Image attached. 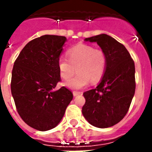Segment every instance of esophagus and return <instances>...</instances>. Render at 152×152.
<instances>
[{
    "instance_id": "obj_1",
    "label": "esophagus",
    "mask_w": 152,
    "mask_h": 152,
    "mask_svg": "<svg viewBox=\"0 0 152 152\" xmlns=\"http://www.w3.org/2000/svg\"><path fill=\"white\" fill-rule=\"evenodd\" d=\"M72 94H73V96H75V97H76V96H77V95H80L81 92H80V91H73V92H72Z\"/></svg>"
}]
</instances>
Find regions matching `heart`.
Segmentation results:
<instances>
[{"label":"heart","instance_id":"heart-1","mask_svg":"<svg viewBox=\"0 0 152 152\" xmlns=\"http://www.w3.org/2000/svg\"><path fill=\"white\" fill-rule=\"evenodd\" d=\"M69 59L60 57L58 69L64 80H69L76 71L78 74L66 81L64 85L71 89H80L89 82L95 83L103 76L106 71V55L100 49H95L87 44H78L69 49L67 52Z\"/></svg>","mask_w":152,"mask_h":152}]
</instances>
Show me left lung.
<instances>
[{
	"label": "left lung",
	"mask_w": 152,
	"mask_h": 152,
	"mask_svg": "<svg viewBox=\"0 0 152 152\" xmlns=\"http://www.w3.org/2000/svg\"><path fill=\"white\" fill-rule=\"evenodd\" d=\"M84 40L97 42L107 63L99 85L83 93L86 102L82 113L93 126L111 127L126 115L134 96V61L125 46L110 35L101 34Z\"/></svg>",
	"instance_id": "left-lung-1"
}]
</instances>
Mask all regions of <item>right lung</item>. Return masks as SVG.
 Returning a JSON list of instances; mask_svg holds the SVG:
<instances>
[{"label": "right lung", "mask_w": 152, "mask_h": 152, "mask_svg": "<svg viewBox=\"0 0 152 152\" xmlns=\"http://www.w3.org/2000/svg\"><path fill=\"white\" fill-rule=\"evenodd\" d=\"M64 36L46 34L29 42L15 60L11 91L18 113L27 125L39 131L55 128L73 95L68 88H55L61 80L58 59Z\"/></svg>", "instance_id": "add662e5"}]
</instances>
